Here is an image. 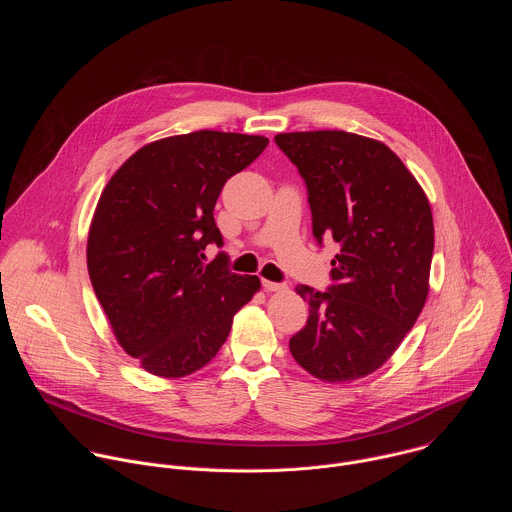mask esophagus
<instances>
[{"label":"esophagus","instance_id":"esophagus-1","mask_svg":"<svg viewBox=\"0 0 512 512\" xmlns=\"http://www.w3.org/2000/svg\"><path fill=\"white\" fill-rule=\"evenodd\" d=\"M263 287H265V291H287L285 283H275L269 279H263Z\"/></svg>","mask_w":512,"mask_h":512}]
</instances>
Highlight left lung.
Masks as SVG:
<instances>
[{"instance_id": "left-lung-1", "label": "left lung", "mask_w": 512, "mask_h": 512, "mask_svg": "<svg viewBox=\"0 0 512 512\" xmlns=\"http://www.w3.org/2000/svg\"><path fill=\"white\" fill-rule=\"evenodd\" d=\"M308 186L312 231L332 237L334 285L296 291L310 306L291 356L324 383H348L381 369L419 318L433 255L429 200L383 141L348 131L275 135Z\"/></svg>"}]
</instances>
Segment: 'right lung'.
Masks as SVG:
<instances>
[{
	"instance_id": "right-lung-1",
	"label": "right lung",
	"mask_w": 512,
	"mask_h": 512,
	"mask_svg": "<svg viewBox=\"0 0 512 512\" xmlns=\"http://www.w3.org/2000/svg\"><path fill=\"white\" fill-rule=\"evenodd\" d=\"M263 135L194 131L152 141L111 176L97 202L87 267L121 348L156 377L200 371L225 344L261 281L227 269L214 204L265 148Z\"/></svg>"
}]
</instances>
